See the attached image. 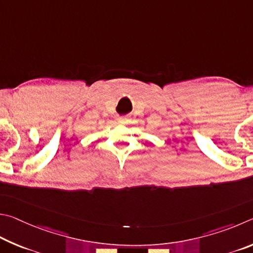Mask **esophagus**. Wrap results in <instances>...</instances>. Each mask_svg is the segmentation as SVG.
Here are the masks:
<instances>
[{
    "label": "esophagus",
    "mask_w": 253,
    "mask_h": 253,
    "mask_svg": "<svg viewBox=\"0 0 253 253\" xmlns=\"http://www.w3.org/2000/svg\"><path fill=\"white\" fill-rule=\"evenodd\" d=\"M118 122L121 123V124H126V123L130 122V118H127V117H119Z\"/></svg>",
    "instance_id": "34e87169"
}]
</instances>
